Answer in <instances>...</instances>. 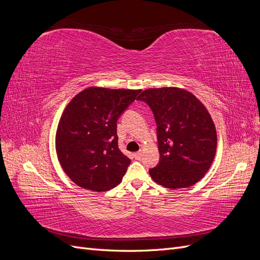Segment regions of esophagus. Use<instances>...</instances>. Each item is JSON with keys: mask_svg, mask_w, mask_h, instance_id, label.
<instances>
[{"mask_svg": "<svg viewBox=\"0 0 260 260\" xmlns=\"http://www.w3.org/2000/svg\"><path fill=\"white\" fill-rule=\"evenodd\" d=\"M133 156H135V158H136V159H140L141 157H142V152L135 153V154H133Z\"/></svg>", "mask_w": 260, "mask_h": 260, "instance_id": "1", "label": "esophagus"}]
</instances>
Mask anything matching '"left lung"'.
Masks as SVG:
<instances>
[{
	"instance_id": "left-lung-1",
	"label": "left lung",
	"mask_w": 260,
	"mask_h": 260,
	"mask_svg": "<svg viewBox=\"0 0 260 260\" xmlns=\"http://www.w3.org/2000/svg\"><path fill=\"white\" fill-rule=\"evenodd\" d=\"M137 100L151 107L157 124L160 160L149 176L171 190L199 182L217 148L216 127L207 108L194 94L176 86L146 89Z\"/></svg>"
}]
</instances>
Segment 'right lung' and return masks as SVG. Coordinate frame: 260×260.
Returning a JSON list of instances; mask_svg holds the SVG:
<instances>
[{
  "label": "right lung",
  "mask_w": 260,
  "mask_h": 260,
  "mask_svg": "<svg viewBox=\"0 0 260 260\" xmlns=\"http://www.w3.org/2000/svg\"><path fill=\"white\" fill-rule=\"evenodd\" d=\"M140 91L90 86L65 107L55 147L62 170L78 186L105 192L122 181L131 160L118 147L117 120Z\"/></svg>",
  "instance_id": "right-lung-1"
}]
</instances>
